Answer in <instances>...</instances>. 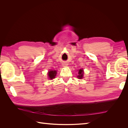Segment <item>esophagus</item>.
<instances>
[{
	"instance_id": "1",
	"label": "esophagus",
	"mask_w": 128,
	"mask_h": 128,
	"mask_svg": "<svg viewBox=\"0 0 128 128\" xmlns=\"http://www.w3.org/2000/svg\"><path fill=\"white\" fill-rule=\"evenodd\" d=\"M64 65H66V64H64Z\"/></svg>"
}]
</instances>
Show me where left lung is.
I'll return each instance as SVG.
<instances>
[{"label":"left lung","instance_id":"left-lung-1","mask_svg":"<svg viewBox=\"0 0 128 128\" xmlns=\"http://www.w3.org/2000/svg\"><path fill=\"white\" fill-rule=\"evenodd\" d=\"M83 69H80V70L78 72V75L77 76V77L79 78L80 79H81L83 78Z\"/></svg>","mask_w":128,"mask_h":128}]
</instances>
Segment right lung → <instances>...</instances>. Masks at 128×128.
<instances>
[{
  "label": "right lung",
  "mask_w": 128,
  "mask_h": 128,
  "mask_svg": "<svg viewBox=\"0 0 128 128\" xmlns=\"http://www.w3.org/2000/svg\"><path fill=\"white\" fill-rule=\"evenodd\" d=\"M56 74V70H50L48 72V75L50 79H53L55 78V76Z\"/></svg>",
  "instance_id": "obj_1"
}]
</instances>
